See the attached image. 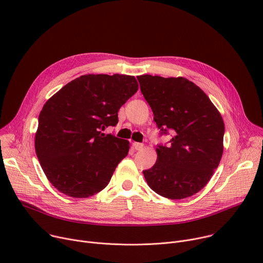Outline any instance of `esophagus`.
<instances>
[{
	"label": "esophagus",
	"mask_w": 263,
	"mask_h": 263,
	"mask_svg": "<svg viewBox=\"0 0 263 263\" xmlns=\"http://www.w3.org/2000/svg\"><path fill=\"white\" fill-rule=\"evenodd\" d=\"M133 147L135 150H142L144 148V145L141 143H133Z\"/></svg>",
	"instance_id": "34e87169"
}]
</instances>
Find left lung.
<instances>
[{"mask_svg": "<svg viewBox=\"0 0 263 263\" xmlns=\"http://www.w3.org/2000/svg\"><path fill=\"white\" fill-rule=\"evenodd\" d=\"M161 133L173 132L157 148L156 164L144 177L149 187L170 199L193 196L210 181L223 156L222 115L196 84L185 78L137 77Z\"/></svg>", "mask_w": 263, "mask_h": 263, "instance_id": "1", "label": "left lung"}]
</instances>
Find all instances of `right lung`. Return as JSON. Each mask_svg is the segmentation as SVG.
I'll return each mask as SVG.
<instances>
[{
    "instance_id": "obj_1",
    "label": "right lung",
    "mask_w": 263,
    "mask_h": 263,
    "mask_svg": "<svg viewBox=\"0 0 263 263\" xmlns=\"http://www.w3.org/2000/svg\"><path fill=\"white\" fill-rule=\"evenodd\" d=\"M137 89L132 76L85 74L45 103L35 150L55 189L69 197L86 198L108 184L130 143L102 131L116 126L119 108Z\"/></svg>"
}]
</instances>
